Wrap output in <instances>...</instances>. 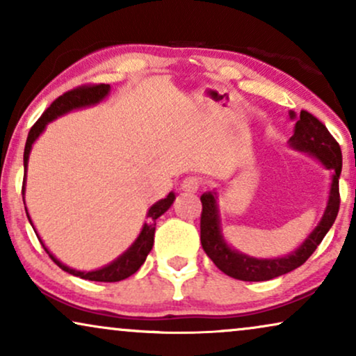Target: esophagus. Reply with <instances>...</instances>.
<instances>
[{"label": "esophagus", "instance_id": "1", "mask_svg": "<svg viewBox=\"0 0 356 356\" xmlns=\"http://www.w3.org/2000/svg\"><path fill=\"white\" fill-rule=\"evenodd\" d=\"M201 186H202V178L197 177V175H189V177L184 178L181 183V188L188 193H196Z\"/></svg>", "mask_w": 356, "mask_h": 356}]
</instances>
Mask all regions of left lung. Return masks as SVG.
I'll return each mask as SVG.
<instances>
[{
    "mask_svg": "<svg viewBox=\"0 0 356 356\" xmlns=\"http://www.w3.org/2000/svg\"><path fill=\"white\" fill-rule=\"evenodd\" d=\"M291 118L295 113L291 111ZM293 147L303 150L319 159L323 165L334 173L332 186H330V196L327 207H325L324 217L314 232L311 233L303 245H301L290 256L279 257V259H254V257L240 254L233 251L230 246L223 241L218 227V212L216 197L212 193H206L201 196L202 212H201V243L206 254L211 257L213 264L220 269L223 274L233 277V279L245 282H262L270 280L275 277L289 274L296 267L305 264L308 257L321 245L325 233L332 227L339 213L340 207V193H339V178L342 172V152L337 140L332 138L327 128L311 115L309 111L301 110L300 120L295 124V134L290 138Z\"/></svg>",
    "mask_w": 356,
    "mask_h": 356,
    "instance_id": "left-lung-1",
    "label": "left lung"
}]
</instances>
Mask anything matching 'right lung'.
<instances>
[{
  "mask_svg": "<svg viewBox=\"0 0 356 356\" xmlns=\"http://www.w3.org/2000/svg\"><path fill=\"white\" fill-rule=\"evenodd\" d=\"M108 90H110L108 84H84V86L76 87V89L65 92V94L58 97L56 100H53L51 105L48 106L45 111H43V115L35 121V124L32 126L31 131H29L26 149H24V168L27 170V160H29V154H31V147H32L33 140H35L38 136H40L42 131L45 129V124L48 123V121L55 120L56 116L66 113V111H70V110L97 104V102H100L106 94H108ZM26 170H24V172H26ZM24 184H26V178H24V183H22V191H24ZM173 201H175V194L170 193L167 197L162 199V201L154 204V206L150 207L147 212L149 220H147V223H144L143 232H140L138 240L134 241V245L131 246L123 256H120L118 259L111 262V264H108L106 267H102V269H99V270L81 272V270L70 269V267L61 264V262L58 261L55 256L50 254V251L47 250L45 245H42V246L58 267H61L63 270L70 272V274H72V275L81 277V279L94 280V282L124 280V279H128L129 275H133L134 272H138L139 267L144 264L145 257H147L150 250H152L157 218L162 216V213L167 211L170 206H172ZM27 217H29V213H27ZM29 220H31V218H29ZM40 243H42V240H40Z\"/></svg>",
  "mask_w": 356,
  "mask_h": 356,
  "instance_id": "right-lung-1",
  "label": "right lung"
}]
</instances>
